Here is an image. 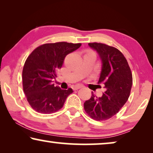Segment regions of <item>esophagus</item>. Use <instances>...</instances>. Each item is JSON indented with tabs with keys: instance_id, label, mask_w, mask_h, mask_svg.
I'll list each match as a JSON object with an SVG mask.
<instances>
[{
	"instance_id": "1",
	"label": "esophagus",
	"mask_w": 153,
	"mask_h": 153,
	"mask_svg": "<svg viewBox=\"0 0 153 153\" xmlns=\"http://www.w3.org/2000/svg\"><path fill=\"white\" fill-rule=\"evenodd\" d=\"M83 86L82 85H75V86L73 88V89L74 90V91H76V90H78V89H79V88H82Z\"/></svg>"
}]
</instances>
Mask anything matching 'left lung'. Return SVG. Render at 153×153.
Here are the masks:
<instances>
[{
	"instance_id": "1",
	"label": "left lung",
	"mask_w": 153,
	"mask_h": 153,
	"mask_svg": "<svg viewBox=\"0 0 153 153\" xmlns=\"http://www.w3.org/2000/svg\"><path fill=\"white\" fill-rule=\"evenodd\" d=\"M102 62L98 83L104 84L106 91L97 97L92 93L84 102L87 114L96 120H106L115 116L126 103L132 85V74L128 62L116 48L102 43H89Z\"/></svg>"
}]
</instances>
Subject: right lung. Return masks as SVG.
Returning a JSON list of instances; mask_svg holds the SVG:
<instances>
[{"label":"right lung","mask_w":153,"mask_h":153,"mask_svg":"<svg viewBox=\"0 0 153 153\" xmlns=\"http://www.w3.org/2000/svg\"><path fill=\"white\" fill-rule=\"evenodd\" d=\"M81 44L62 42L45 44L36 48L25 62L22 72L23 88L33 109L44 114L60 110L72 88L54 86L56 73L65 58L81 47Z\"/></svg>","instance_id":"add662e5"}]
</instances>
